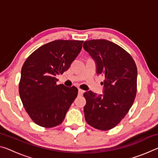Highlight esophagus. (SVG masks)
<instances>
[{
	"label": "esophagus",
	"mask_w": 158,
	"mask_h": 158,
	"mask_svg": "<svg viewBox=\"0 0 158 158\" xmlns=\"http://www.w3.org/2000/svg\"><path fill=\"white\" fill-rule=\"evenodd\" d=\"M84 93V91L83 90H81V89H79V90H78V93H79V95H83V93Z\"/></svg>",
	"instance_id": "obj_1"
}]
</instances>
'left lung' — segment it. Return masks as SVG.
<instances>
[{"mask_svg":"<svg viewBox=\"0 0 158 158\" xmlns=\"http://www.w3.org/2000/svg\"><path fill=\"white\" fill-rule=\"evenodd\" d=\"M84 49L95 60L96 73L105 77L102 95L84 93L85 121L100 130L112 129L129 111L137 94V69L126 51L106 40L85 41Z\"/></svg>","mask_w":158,"mask_h":158,"instance_id":"obj_1","label":"left lung"}]
</instances>
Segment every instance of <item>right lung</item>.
<instances>
[{"label":"right lung","instance_id":"obj_1","mask_svg":"<svg viewBox=\"0 0 158 158\" xmlns=\"http://www.w3.org/2000/svg\"><path fill=\"white\" fill-rule=\"evenodd\" d=\"M84 41L55 40L29 56L21 72L19 92L31 118L40 126L60 125L78 94L76 87L56 85V76L68 70Z\"/></svg>","mask_w":158,"mask_h":158}]
</instances>
